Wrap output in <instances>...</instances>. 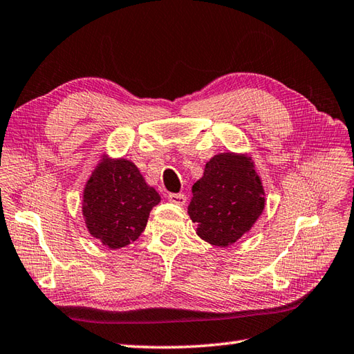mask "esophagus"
<instances>
[{
  "label": "esophagus",
  "instance_id": "esophagus-1",
  "mask_svg": "<svg viewBox=\"0 0 354 354\" xmlns=\"http://www.w3.org/2000/svg\"><path fill=\"white\" fill-rule=\"evenodd\" d=\"M167 199L173 202V204H178V205H184L187 202V196L184 193H169Z\"/></svg>",
  "mask_w": 354,
  "mask_h": 354
}]
</instances>
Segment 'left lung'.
Wrapping results in <instances>:
<instances>
[{
    "label": "left lung",
    "mask_w": 354,
    "mask_h": 354,
    "mask_svg": "<svg viewBox=\"0 0 354 354\" xmlns=\"http://www.w3.org/2000/svg\"><path fill=\"white\" fill-rule=\"evenodd\" d=\"M192 193L189 214L198 223V236L216 246L237 242L265 208L260 178L246 156L216 155Z\"/></svg>",
    "instance_id": "obj_1"
}]
</instances>
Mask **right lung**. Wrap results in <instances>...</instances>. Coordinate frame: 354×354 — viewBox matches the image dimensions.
Returning <instances> with one entry per match:
<instances>
[{
  "instance_id": "add662e5",
  "label": "right lung",
  "mask_w": 354,
  "mask_h": 354,
  "mask_svg": "<svg viewBox=\"0 0 354 354\" xmlns=\"http://www.w3.org/2000/svg\"><path fill=\"white\" fill-rule=\"evenodd\" d=\"M160 201L133 162L103 161L85 187L86 227L103 245L118 250L140 237L150 209Z\"/></svg>"
}]
</instances>
